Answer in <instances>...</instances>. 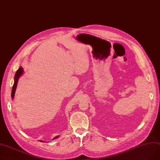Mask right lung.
Listing matches in <instances>:
<instances>
[{"label":"right lung","mask_w":160,"mask_h":160,"mask_svg":"<svg viewBox=\"0 0 160 160\" xmlns=\"http://www.w3.org/2000/svg\"><path fill=\"white\" fill-rule=\"evenodd\" d=\"M23 70L22 67H20V68H18V70L16 71V72L15 74V76H14V85H13V87H12V93H11V97H12V99H14V94H15V91H16V89L18 81V79H19V78L20 77V76L23 74ZM57 138H58V136H57V137H55L52 140H55V139H56ZM41 142H43V141H41Z\"/></svg>","instance_id":"obj_1"}]
</instances>
